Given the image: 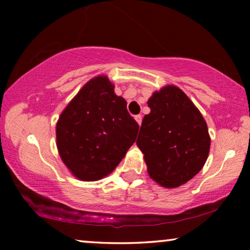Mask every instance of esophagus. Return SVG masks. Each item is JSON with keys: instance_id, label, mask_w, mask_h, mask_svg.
I'll use <instances>...</instances> for the list:
<instances>
[{"instance_id": "34e87169", "label": "esophagus", "mask_w": 250, "mask_h": 250, "mask_svg": "<svg viewBox=\"0 0 250 250\" xmlns=\"http://www.w3.org/2000/svg\"><path fill=\"white\" fill-rule=\"evenodd\" d=\"M134 119H135V121L138 122V125H141V122H142V116H141V115L135 116V117H134Z\"/></svg>"}]
</instances>
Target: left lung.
<instances>
[{"label":"left lung","instance_id":"left-lung-1","mask_svg":"<svg viewBox=\"0 0 250 250\" xmlns=\"http://www.w3.org/2000/svg\"><path fill=\"white\" fill-rule=\"evenodd\" d=\"M151 109L137 146L145 154L151 179L167 188L193 179L207 160L210 138L195 104L176 86H166L147 100Z\"/></svg>","mask_w":250,"mask_h":250}]
</instances>
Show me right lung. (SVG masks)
Masks as SVG:
<instances>
[{
    "mask_svg": "<svg viewBox=\"0 0 250 250\" xmlns=\"http://www.w3.org/2000/svg\"><path fill=\"white\" fill-rule=\"evenodd\" d=\"M113 89L107 76H97L59 116L57 149L78 180L98 181L110 174L137 139L139 125Z\"/></svg>",
    "mask_w": 250,
    "mask_h": 250,
    "instance_id": "right-lung-1",
    "label": "right lung"
}]
</instances>
